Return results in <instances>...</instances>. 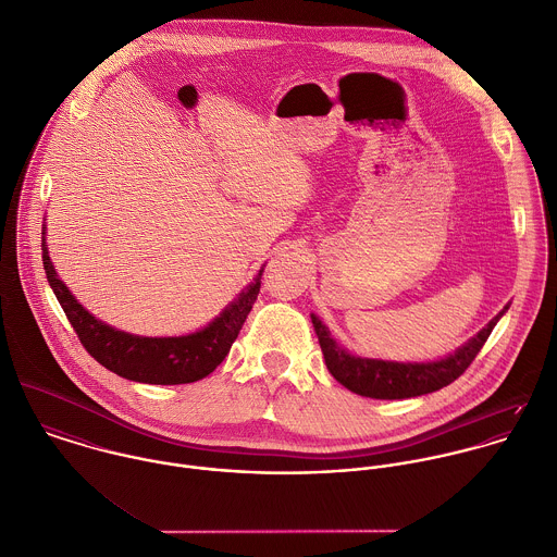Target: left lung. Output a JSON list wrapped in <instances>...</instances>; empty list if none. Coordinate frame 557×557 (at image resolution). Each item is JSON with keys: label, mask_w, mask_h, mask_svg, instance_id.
<instances>
[{"label": "left lung", "mask_w": 557, "mask_h": 557, "mask_svg": "<svg viewBox=\"0 0 557 557\" xmlns=\"http://www.w3.org/2000/svg\"><path fill=\"white\" fill-rule=\"evenodd\" d=\"M508 308L510 306H504V310L497 317H493L488 325H484L454 352L433 361H389L355 355L346 350L339 342H335L330 327L317 314L310 317L323 348L327 370L339 385L366 398L400 400L437 392L451 381H456L475 359L486 337L499 323V319L508 312Z\"/></svg>", "instance_id": "obj_1"}]
</instances>
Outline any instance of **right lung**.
Wrapping results in <instances>:
<instances>
[{"label": "right lung", "instance_id": "right-lung-1", "mask_svg": "<svg viewBox=\"0 0 557 557\" xmlns=\"http://www.w3.org/2000/svg\"><path fill=\"white\" fill-rule=\"evenodd\" d=\"M42 225V264L53 295L58 297L66 319L79 335L86 350L108 370L122 379L148 385H181L209 376L230 352L232 342L240 332L258 293L264 264L253 282L232 299L220 317L207 327L185 335H135L120 332L90 314L58 277L49 258Z\"/></svg>", "mask_w": 557, "mask_h": 557}]
</instances>
